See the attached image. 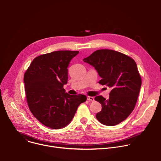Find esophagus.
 <instances>
[{
    "label": "esophagus",
    "instance_id": "obj_1",
    "mask_svg": "<svg viewBox=\"0 0 161 161\" xmlns=\"http://www.w3.org/2000/svg\"><path fill=\"white\" fill-rule=\"evenodd\" d=\"M87 100L89 101H94V98L93 97L88 96V97H87Z\"/></svg>",
    "mask_w": 161,
    "mask_h": 161
}]
</instances>
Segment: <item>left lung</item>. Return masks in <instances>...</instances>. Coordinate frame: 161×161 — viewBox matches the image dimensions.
Returning a JSON list of instances; mask_svg holds the SVG:
<instances>
[{"label":"left lung","mask_w":161,"mask_h":161,"mask_svg":"<svg viewBox=\"0 0 161 161\" xmlns=\"http://www.w3.org/2000/svg\"><path fill=\"white\" fill-rule=\"evenodd\" d=\"M83 60L93 66L101 80L111 90L108 99L101 96L95 100L102 105L96 118L102 124L117 125L133 111L139 96L142 79L135 61L130 57L111 50H99Z\"/></svg>","instance_id":"8db88e82"}]
</instances>
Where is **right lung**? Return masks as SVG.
<instances>
[{
  "instance_id": "1",
  "label": "right lung",
  "mask_w": 161,
  "mask_h": 161,
  "mask_svg": "<svg viewBox=\"0 0 161 161\" xmlns=\"http://www.w3.org/2000/svg\"><path fill=\"white\" fill-rule=\"evenodd\" d=\"M78 51H56L37 57L24 75L29 109L43 125L59 129L73 120L84 95H70L63 88L67 83V67Z\"/></svg>"
}]
</instances>
